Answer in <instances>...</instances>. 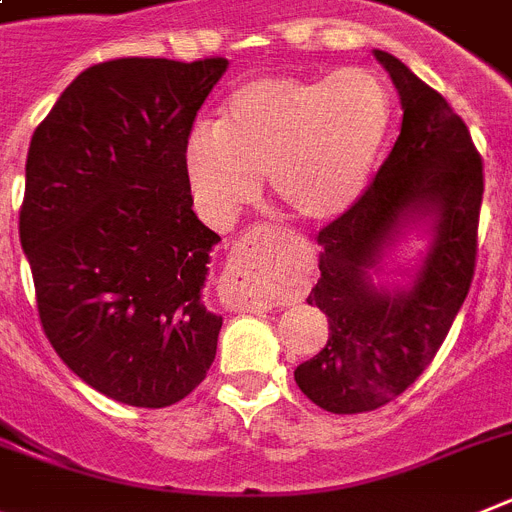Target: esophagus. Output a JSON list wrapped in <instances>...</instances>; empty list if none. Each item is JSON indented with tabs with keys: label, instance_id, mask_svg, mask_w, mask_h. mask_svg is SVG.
Returning a JSON list of instances; mask_svg holds the SVG:
<instances>
[{
	"label": "esophagus",
	"instance_id": "obj_1",
	"mask_svg": "<svg viewBox=\"0 0 512 512\" xmlns=\"http://www.w3.org/2000/svg\"><path fill=\"white\" fill-rule=\"evenodd\" d=\"M219 293L221 299L237 311H265L270 304L262 299L260 293L252 288V273L247 265V257L242 252H234L226 262L224 273L219 278Z\"/></svg>",
	"mask_w": 512,
	"mask_h": 512
}]
</instances>
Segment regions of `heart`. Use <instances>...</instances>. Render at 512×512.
<instances>
[{"mask_svg": "<svg viewBox=\"0 0 512 512\" xmlns=\"http://www.w3.org/2000/svg\"><path fill=\"white\" fill-rule=\"evenodd\" d=\"M391 113L386 82L361 66L319 79H250L231 92L219 123H198L182 146L195 211L226 229L257 201L268 175L291 219L337 221L371 185Z\"/></svg>", "mask_w": 512, "mask_h": 512, "instance_id": "heart-1", "label": "heart"}]
</instances>
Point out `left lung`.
I'll return each mask as SVG.
<instances>
[{
	"label": "left lung",
	"mask_w": 512,
	"mask_h": 512,
	"mask_svg": "<svg viewBox=\"0 0 512 512\" xmlns=\"http://www.w3.org/2000/svg\"><path fill=\"white\" fill-rule=\"evenodd\" d=\"M402 102V131L379 175L345 216L319 231V281L306 304L330 340L293 371L311 402L335 415L399 397L446 340L474 278L482 159L469 128L412 69L373 51ZM426 242L410 271L388 270L399 241Z\"/></svg>",
	"instance_id": "obj_1"
}]
</instances>
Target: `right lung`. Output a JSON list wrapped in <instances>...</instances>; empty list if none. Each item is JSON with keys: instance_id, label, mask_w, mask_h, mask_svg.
I'll return each mask as SVG.
<instances>
[{"instance_id": "right-lung-1", "label": "right lung", "mask_w": 512, "mask_h": 512, "mask_svg": "<svg viewBox=\"0 0 512 512\" xmlns=\"http://www.w3.org/2000/svg\"><path fill=\"white\" fill-rule=\"evenodd\" d=\"M226 59L84 69L35 128L20 244L43 332L105 397L170 407L206 379L224 319L206 309L211 250L182 146Z\"/></svg>"}]
</instances>
